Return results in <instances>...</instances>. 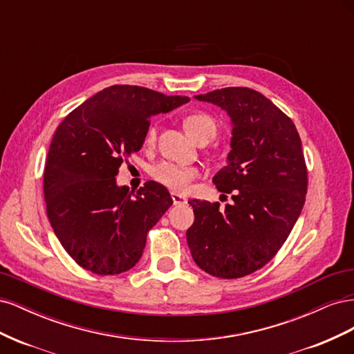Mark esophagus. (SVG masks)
<instances>
[{"instance_id": "1", "label": "esophagus", "mask_w": 354, "mask_h": 354, "mask_svg": "<svg viewBox=\"0 0 354 354\" xmlns=\"http://www.w3.org/2000/svg\"><path fill=\"white\" fill-rule=\"evenodd\" d=\"M171 198H173L174 205H181V203H186V198L176 194V192H171Z\"/></svg>"}]
</instances>
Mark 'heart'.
I'll return each mask as SVG.
<instances>
[{
    "label": "heart",
    "instance_id": "obj_1",
    "mask_svg": "<svg viewBox=\"0 0 354 354\" xmlns=\"http://www.w3.org/2000/svg\"><path fill=\"white\" fill-rule=\"evenodd\" d=\"M183 127L186 133L194 138V140H198V138L202 136L214 137L217 131L216 121H214L209 115L202 113V112L187 115L183 120ZM155 137H156L155 127H151L146 134V142L153 143ZM152 176L156 181H159L160 185H164L177 192H183L189 187L190 181L198 176V169L194 167L177 165L173 162H160L153 168Z\"/></svg>",
    "mask_w": 354,
    "mask_h": 354
}]
</instances>
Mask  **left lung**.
<instances>
[{"label":"left lung","instance_id":"obj_1","mask_svg":"<svg viewBox=\"0 0 354 354\" xmlns=\"http://www.w3.org/2000/svg\"><path fill=\"white\" fill-rule=\"evenodd\" d=\"M230 118L232 151L212 177L233 203L192 199L186 232L192 259L221 279H236L269 263L304 207L307 168L294 122L259 91L227 87L195 95Z\"/></svg>","mask_w":354,"mask_h":354}]
</instances>
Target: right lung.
Masks as SVG:
<instances>
[{"label":"right lung","mask_w":354,"mask_h":354,"mask_svg":"<svg viewBox=\"0 0 354 354\" xmlns=\"http://www.w3.org/2000/svg\"><path fill=\"white\" fill-rule=\"evenodd\" d=\"M189 97L112 85L72 111L53 136L44 169L47 216L65 251L84 269L120 274L140 260L147 232L173 198L147 181L134 194L116 185L125 158L142 149L149 120Z\"/></svg>","instance_id":"obj_1"}]
</instances>
